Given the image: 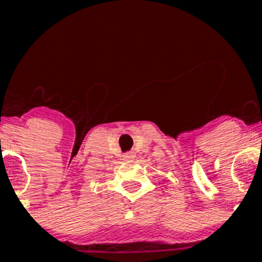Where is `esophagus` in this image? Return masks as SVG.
I'll list each match as a JSON object with an SVG mask.
<instances>
[{"mask_svg": "<svg viewBox=\"0 0 262 262\" xmlns=\"http://www.w3.org/2000/svg\"><path fill=\"white\" fill-rule=\"evenodd\" d=\"M136 157V155L133 153V151H129V153H125L124 155V160H126V161H132L133 158Z\"/></svg>", "mask_w": 262, "mask_h": 262, "instance_id": "obj_1", "label": "esophagus"}]
</instances>
